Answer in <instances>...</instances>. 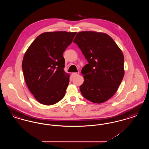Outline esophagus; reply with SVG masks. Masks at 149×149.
Segmentation results:
<instances>
[{
  "label": "esophagus",
  "instance_id": "34e87169",
  "mask_svg": "<svg viewBox=\"0 0 149 149\" xmlns=\"http://www.w3.org/2000/svg\"><path fill=\"white\" fill-rule=\"evenodd\" d=\"M79 75V72H73V73H72V75L73 76V77H77V76H78Z\"/></svg>",
  "mask_w": 149,
  "mask_h": 149
}]
</instances>
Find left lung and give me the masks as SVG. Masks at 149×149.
<instances>
[{
	"label": "left lung",
	"instance_id": "8db88e82",
	"mask_svg": "<svg viewBox=\"0 0 149 149\" xmlns=\"http://www.w3.org/2000/svg\"><path fill=\"white\" fill-rule=\"evenodd\" d=\"M73 42L87 60L81 74L84 81L80 86L83 96L95 103L111 98L124 77V56L109 36L92 31L78 33Z\"/></svg>",
	"mask_w": 149,
	"mask_h": 149
}]
</instances>
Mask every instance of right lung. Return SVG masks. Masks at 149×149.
<instances>
[{
  "label": "right lung",
  "mask_w": 149,
  "mask_h": 149,
  "mask_svg": "<svg viewBox=\"0 0 149 149\" xmlns=\"http://www.w3.org/2000/svg\"><path fill=\"white\" fill-rule=\"evenodd\" d=\"M77 32H45L38 36L25 53L22 71L29 90L44 105L64 98L69 75L64 70L63 53Z\"/></svg>",
  "instance_id": "1"
}]
</instances>
